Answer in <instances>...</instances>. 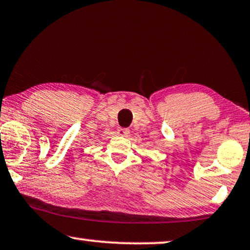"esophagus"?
<instances>
[{
    "mask_svg": "<svg viewBox=\"0 0 250 250\" xmlns=\"http://www.w3.org/2000/svg\"><path fill=\"white\" fill-rule=\"evenodd\" d=\"M118 133L120 136H122V137H126V136H129L130 130L128 128H119Z\"/></svg>",
    "mask_w": 250,
    "mask_h": 250,
    "instance_id": "obj_1",
    "label": "esophagus"
}]
</instances>
